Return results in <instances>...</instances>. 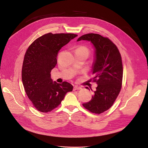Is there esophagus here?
<instances>
[{"mask_svg": "<svg viewBox=\"0 0 148 148\" xmlns=\"http://www.w3.org/2000/svg\"><path fill=\"white\" fill-rule=\"evenodd\" d=\"M80 89H81V87H78L77 86H75L73 88V91H75V90H80Z\"/></svg>", "mask_w": 148, "mask_h": 148, "instance_id": "obj_1", "label": "esophagus"}]
</instances>
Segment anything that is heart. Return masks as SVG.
Wrapping results in <instances>:
<instances>
[{"mask_svg":"<svg viewBox=\"0 0 148 148\" xmlns=\"http://www.w3.org/2000/svg\"><path fill=\"white\" fill-rule=\"evenodd\" d=\"M77 50H83V51H85L86 52H87L88 54V50L87 47H84V46H81L79 47H78Z\"/></svg>","mask_w":148,"mask_h":148,"instance_id":"heart-1","label":"heart"}]
</instances>
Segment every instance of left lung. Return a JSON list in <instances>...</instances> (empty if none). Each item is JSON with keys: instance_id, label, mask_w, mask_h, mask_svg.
I'll return each instance as SVG.
<instances>
[{"instance_id": "1", "label": "left lung", "mask_w": 148, "mask_h": 148, "mask_svg": "<svg viewBox=\"0 0 148 148\" xmlns=\"http://www.w3.org/2000/svg\"><path fill=\"white\" fill-rule=\"evenodd\" d=\"M81 40L90 41L94 47L92 79L97 84L91 99L82 105L90 112L99 114L112 106L121 91L123 77L121 54L108 38L100 34H84L77 41Z\"/></svg>"}]
</instances>
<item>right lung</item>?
<instances>
[{"instance_id":"obj_1","label":"right lung","mask_w":148,"mask_h":148,"mask_svg":"<svg viewBox=\"0 0 148 148\" xmlns=\"http://www.w3.org/2000/svg\"><path fill=\"white\" fill-rule=\"evenodd\" d=\"M75 34L51 33L34 40L25 55L22 78L26 93L37 110L48 112L57 108L73 86L68 82L58 84L51 78L62 47L77 37Z\"/></svg>"}]
</instances>
